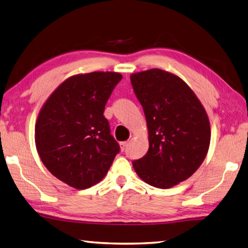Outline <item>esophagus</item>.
Here are the masks:
<instances>
[{
    "instance_id": "1",
    "label": "esophagus",
    "mask_w": 248,
    "mask_h": 248,
    "mask_svg": "<svg viewBox=\"0 0 248 248\" xmlns=\"http://www.w3.org/2000/svg\"><path fill=\"white\" fill-rule=\"evenodd\" d=\"M126 145H127V142H126V141H124V142H121V143H120L121 150L124 151V150H125V148H126Z\"/></svg>"
}]
</instances>
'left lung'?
<instances>
[{"mask_svg": "<svg viewBox=\"0 0 248 248\" xmlns=\"http://www.w3.org/2000/svg\"><path fill=\"white\" fill-rule=\"evenodd\" d=\"M142 106L149 131V150L133 161L139 178L157 188L187 180L208 154L211 128L203 106L178 76L153 68L130 76Z\"/></svg>", "mask_w": 248, "mask_h": 248, "instance_id": "obj_1", "label": "left lung"}]
</instances>
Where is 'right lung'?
Segmentation results:
<instances>
[{"label":"right lung","instance_id":"1","mask_svg":"<svg viewBox=\"0 0 248 248\" xmlns=\"http://www.w3.org/2000/svg\"><path fill=\"white\" fill-rule=\"evenodd\" d=\"M121 79L113 72L72 76L39 111L35 124L39 157L55 178L74 188L102 181L120 152L104 110Z\"/></svg>","mask_w":248,"mask_h":248}]
</instances>
